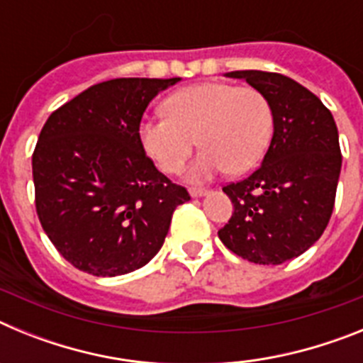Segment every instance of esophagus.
<instances>
[{
    "label": "esophagus",
    "instance_id": "1",
    "mask_svg": "<svg viewBox=\"0 0 363 363\" xmlns=\"http://www.w3.org/2000/svg\"><path fill=\"white\" fill-rule=\"evenodd\" d=\"M191 196L192 198H201V196H205V194H209V191H207V189H191Z\"/></svg>",
    "mask_w": 363,
    "mask_h": 363
}]
</instances>
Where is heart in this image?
<instances>
[{"label": "heart", "instance_id": "obj_1", "mask_svg": "<svg viewBox=\"0 0 363 363\" xmlns=\"http://www.w3.org/2000/svg\"><path fill=\"white\" fill-rule=\"evenodd\" d=\"M165 116L140 123V142L165 174H176L196 145L203 147L185 178L203 184L229 169L234 174L259 163L272 138L269 99L255 86L207 82L185 86L163 104Z\"/></svg>", "mask_w": 363, "mask_h": 363}]
</instances>
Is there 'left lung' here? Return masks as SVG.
<instances>
[{"mask_svg":"<svg viewBox=\"0 0 363 363\" xmlns=\"http://www.w3.org/2000/svg\"><path fill=\"white\" fill-rule=\"evenodd\" d=\"M225 76L245 79L269 99L274 129L262 165L223 187L234 213L218 236L243 259L280 265L303 255L329 223L342 169L338 129L320 98L284 74Z\"/></svg>","mask_w":363,"mask_h":363,"instance_id":"8db88e82","label":"left lung"}]
</instances>
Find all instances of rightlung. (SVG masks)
I'll list each match as a JSON object with an SVG mask.
<instances>
[{
    "label": "right lung",
    "instance_id": "add662e5",
    "mask_svg": "<svg viewBox=\"0 0 363 363\" xmlns=\"http://www.w3.org/2000/svg\"><path fill=\"white\" fill-rule=\"evenodd\" d=\"M179 78L96 83L54 111L32 154L36 211L60 255L94 277H120L158 255L184 187L140 142L147 105Z\"/></svg>",
    "mask_w": 363,
    "mask_h": 363
}]
</instances>
